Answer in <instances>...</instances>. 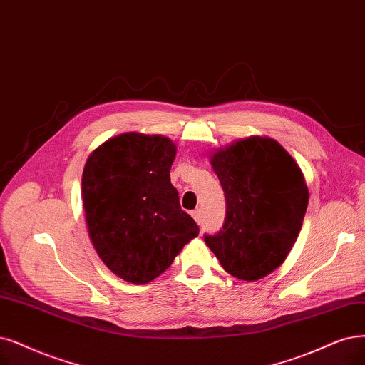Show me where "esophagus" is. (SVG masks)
I'll list each match as a JSON object with an SVG mask.
<instances>
[{
    "mask_svg": "<svg viewBox=\"0 0 365 365\" xmlns=\"http://www.w3.org/2000/svg\"><path fill=\"white\" fill-rule=\"evenodd\" d=\"M191 215H192V218H194L197 222H200V220H201V210H200V209L192 210V212H191Z\"/></svg>",
    "mask_w": 365,
    "mask_h": 365,
    "instance_id": "obj_1",
    "label": "esophagus"
}]
</instances>
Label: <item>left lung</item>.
<instances>
[{
	"label": "left lung",
	"instance_id": "obj_1",
	"mask_svg": "<svg viewBox=\"0 0 365 365\" xmlns=\"http://www.w3.org/2000/svg\"><path fill=\"white\" fill-rule=\"evenodd\" d=\"M225 195L222 230L206 245L235 278L257 281L284 263L298 239L308 187L294 159L267 137L237 140L210 155Z\"/></svg>",
	"mask_w": 365,
	"mask_h": 365
}]
</instances>
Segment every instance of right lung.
I'll list each match as a JSON object with an SVG mask.
<instances>
[{
  "label": "right lung",
  "instance_id": "1",
  "mask_svg": "<svg viewBox=\"0 0 365 365\" xmlns=\"http://www.w3.org/2000/svg\"><path fill=\"white\" fill-rule=\"evenodd\" d=\"M178 147L162 135L120 133L90 153L83 205L91 244L113 274L132 284L153 281L198 225L180 209L170 182Z\"/></svg>",
  "mask_w": 365,
  "mask_h": 365
}]
</instances>
